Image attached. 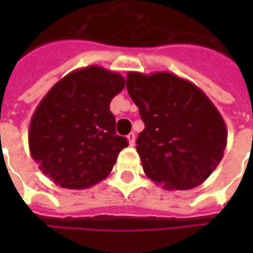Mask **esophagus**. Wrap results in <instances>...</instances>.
I'll list each match as a JSON object with an SVG mask.
<instances>
[{
  "mask_svg": "<svg viewBox=\"0 0 253 253\" xmlns=\"http://www.w3.org/2000/svg\"><path fill=\"white\" fill-rule=\"evenodd\" d=\"M127 140H128V144L131 147L135 146V134L134 132H130V134L127 135Z\"/></svg>",
  "mask_w": 253,
  "mask_h": 253,
  "instance_id": "1",
  "label": "esophagus"
}]
</instances>
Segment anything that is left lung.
<instances>
[{
	"instance_id": "1",
	"label": "left lung",
	"mask_w": 253,
	"mask_h": 253,
	"mask_svg": "<svg viewBox=\"0 0 253 253\" xmlns=\"http://www.w3.org/2000/svg\"><path fill=\"white\" fill-rule=\"evenodd\" d=\"M126 87L144 122L136 151L147 177L167 190L202 184L227 144L215 105L197 85L169 72H128Z\"/></svg>"
}]
</instances>
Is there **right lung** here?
Returning <instances> with one entry per match:
<instances>
[{
	"mask_svg": "<svg viewBox=\"0 0 253 253\" xmlns=\"http://www.w3.org/2000/svg\"><path fill=\"white\" fill-rule=\"evenodd\" d=\"M125 87L122 75L90 65L59 80L31 117L29 148L39 169L67 189L105 180L128 146L115 134L110 102Z\"/></svg>",
	"mask_w": 253,
	"mask_h": 253,
	"instance_id": "right-lung-1",
	"label": "right lung"
}]
</instances>
